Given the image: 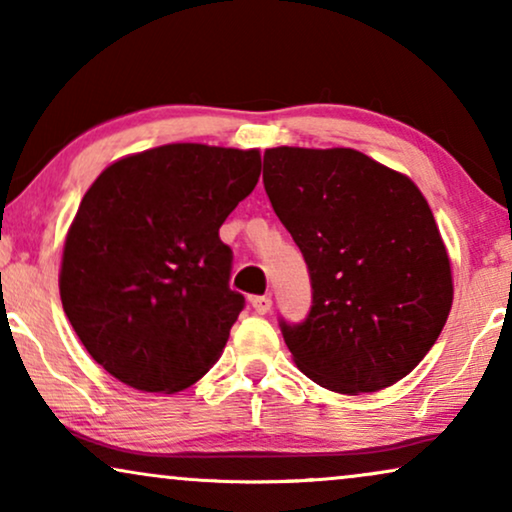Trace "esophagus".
Wrapping results in <instances>:
<instances>
[{
	"label": "esophagus",
	"instance_id": "34e87169",
	"mask_svg": "<svg viewBox=\"0 0 512 512\" xmlns=\"http://www.w3.org/2000/svg\"><path fill=\"white\" fill-rule=\"evenodd\" d=\"M251 307L256 314H268L272 310V298L270 296H254L251 298Z\"/></svg>",
	"mask_w": 512,
	"mask_h": 512
}]
</instances>
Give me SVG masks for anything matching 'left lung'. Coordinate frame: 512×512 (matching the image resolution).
<instances>
[{
	"label": "left lung",
	"mask_w": 512,
	"mask_h": 512,
	"mask_svg": "<svg viewBox=\"0 0 512 512\" xmlns=\"http://www.w3.org/2000/svg\"><path fill=\"white\" fill-rule=\"evenodd\" d=\"M263 184L310 268V317L282 321L300 373L347 396L403 380L454 298L450 254L415 181L356 149L277 146L265 149Z\"/></svg>",
	"instance_id": "8db88e82"
}]
</instances>
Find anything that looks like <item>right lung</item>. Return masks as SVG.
Returning <instances> with one entry per match:
<instances>
[{"mask_svg":"<svg viewBox=\"0 0 512 512\" xmlns=\"http://www.w3.org/2000/svg\"><path fill=\"white\" fill-rule=\"evenodd\" d=\"M261 151L165 144L104 167L67 230L60 300L88 354L139 391L174 394L219 361L242 312L219 228Z\"/></svg>","mask_w":512,"mask_h":512,"instance_id":"add662e5","label":"right lung"}]
</instances>
